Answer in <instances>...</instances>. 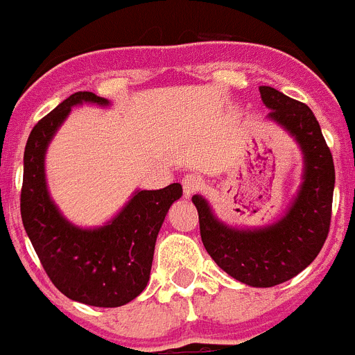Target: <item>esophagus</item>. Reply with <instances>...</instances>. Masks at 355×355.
<instances>
[{
	"mask_svg": "<svg viewBox=\"0 0 355 355\" xmlns=\"http://www.w3.org/2000/svg\"><path fill=\"white\" fill-rule=\"evenodd\" d=\"M202 188V181H200V178H197V175L193 174H188L183 178V192H184V197L187 199H190V197L193 196V193H197Z\"/></svg>",
	"mask_w": 355,
	"mask_h": 355,
	"instance_id": "esophagus-1",
	"label": "esophagus"
}]
</instances>
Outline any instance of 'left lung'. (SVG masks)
Instances as JSON below:
<instances>
[{"label":"left lung","instance_id":"left-lung-1","mask_svg":"<svg viewBox=\"0 0 355 355\" xmlns=\"http://www.w3.org/2000/svg\"><path fill=\"white\" fill-rule=\"evenodd\" d=\"M259 94L270 110L265 121L283 128L302 153V181L284 215L261 227H236L222 222L202 196H193L192 202L213 261L240 283L272 288L300 274L324 247L336 175L311 108L272 87H259Z\"/></svg>","mask_w":355,"mask_h":355}]
</instances>
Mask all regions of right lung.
Returning <instances> with one entry per match:
<instances>
[{
    "label": "right lung",
    "instance_id": "add662e5",
    "mask_svg": "<svg viewBox=\"0 0 355 355\" xmlns=\"http://www.w3.org/2000/svg\"><path fill=\"white\" fill-rule=\"evenodd\" d=\"M110 106L92 92H76L40 119L28 137L21 216L44 270L71 300L119 307L137 299L149 283L156 238L168 208L183 196L180 183L162 190H135L121 211L97 227L72 224L51 199L46 153L71 108Z\"/></svg>",
    "mask_w": 355,
    "mask_h": 355
}]
</instances>
